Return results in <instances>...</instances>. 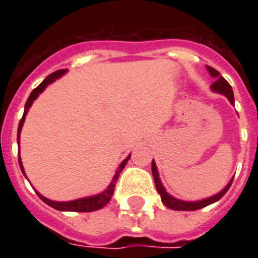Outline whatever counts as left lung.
<instances>
[{
    "label": "left lung",
    "instance_id": "left-lung-1",
    "mask_svg": "<svg viewBox=\"0 0 258 258\" xmlns=\"http://www.w3.org/2000/svg\"><path fill=\"white\" fill-rule=\"evenodd\" d=\"M206 70H208V72L210 74L212 78L216 79V82L210 86L213 92L221 93V95L226 96V99L230 101V104L234 105V95H233V89L232 87H230V84L221 76L220 72L217 70H214V68H212V67L209 66H206ZM151 170H153V175L154 180H155V186H157V191L159 192V196H161L162 202H163L167 208L172 209V210H184V212H190V210H198V209H202L205 208V206H209V205L214 204V202L220 201L221 198L226 194V191H228L229 187H230V184H232L233 182L232 178V179L229 180V183L226 184L221 191H218L217 194H214V196L212 197H208V198H204V200L198 201H183L170 196L169 192L166 191L165 186L162 184V180L161 178H159V172H158L157 165H155V162L154 161L153 163H151Z\"/></svg>",
    "mask_w": 258,
    "mask_h": 258
}]
</instances>
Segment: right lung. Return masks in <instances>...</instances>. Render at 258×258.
<instances>
[{"mask_svg":"<svg viewBox=\"0 0 258 258\" xmlns=\"http://www.w3.org/2000/svg\"><path fill=\"white\" fill-rule=\"evenodd\" d=\"M67 74V70H60V71H56L53 74H50L49 76H46L42 83L37 88H34L32 91V93L29 95L28 97V100L25 103V109H24V115H22L21 120H20V124H18V130H17V143H18V147H20V134H21V130H22V125H24V121H25V116L29 108L32 107L33 104V101L36 100L38 97V95L46 88V87L52 84L53 82H56L57 79H60L61 76ZM130 157H131V154H130L128 157L125 158L124 161L121 162L119 167L116 169L115 171V175H113L112 180L109 182V184L107 186V188H104L103 191L99 192V194H95V196H89V197H84V198H79V200H74V201H66V202H58V201H52V200H48L45 198L44 196H41L37 190H34V191L37 192V196L41 198L46 205H49L50 208L56 209V210H60V212H95V210H99V209L104 208L105 205L108 204L109 201H111V197L113 194V188H115V183H116L117 178H119V174L123 169H124V166L127 165V162H128ZM18 163H20V169H21L22 174L26 176L25 174V170H24V166H22V162H21V157H20V153H18ZM28 179V178H26Z\"/></svg>","mask_w":258,"mask_h":258,"instance_id":"obj_1","label":"right lung"}]
</instances>
